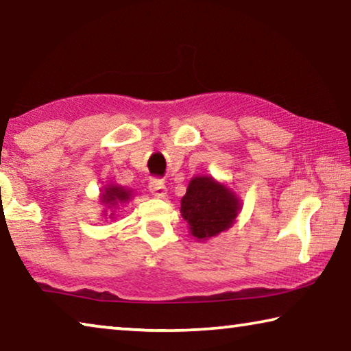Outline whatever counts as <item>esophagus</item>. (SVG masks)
Wrapping results in <instances>:
<instances>
[{
	"instance_id": "esophagus-1",
	"label": "esophagus",
	"mask_w": 351,
	"mask_h": 351,
	"mask_svg": "<svg viewBox=\"0 0 351 351\" xmlns=\"http://www.w3.org/2000/svg\"><path fill=\"white\" fill-rule=\"evenodd\" d=\"M148 189L158 198H162L167 193V187H165V184L161 180H152L150 184H148Z\"/></svg>"
}]
</instances>
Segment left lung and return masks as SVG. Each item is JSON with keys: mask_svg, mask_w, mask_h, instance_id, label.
<instances>
[{"mask_svg": "<svg viewBox=\"0 0 351 351\" xmlns=\"http://www.w3.org/2000/svg\"><path fill=\"white\" fill-rule=\"evenodd\" d=\"M239 209L240 203L234 193L209 176L193 178L181 199L182 218L199 240L230 228Z\"/></svg>", "mask_w": 351, "mask_h": 351, "instance_id": "8db88e82", "label": "left lung"}]
</instances>
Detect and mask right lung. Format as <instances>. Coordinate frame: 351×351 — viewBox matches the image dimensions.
I'll use <instances>...</instances> for the list:
<instances>
[{
    "label": "right lung",
    "instance_id": "obj_1",
    "mask_svg": "<svg viewBox=\"0 0 351 351\" xmlns=\"http://www.w3.org/2000/svg\"><path fill=\"white\" fill-rule=\"evenodd\" d=\"M100 199H102V204H106L108 207H116L130 199V190L116 186L106 187L105 193H102V198Z\"/></svg>",
    "mask_w": 351,
    "mask_h": 351
}]
</instances>
